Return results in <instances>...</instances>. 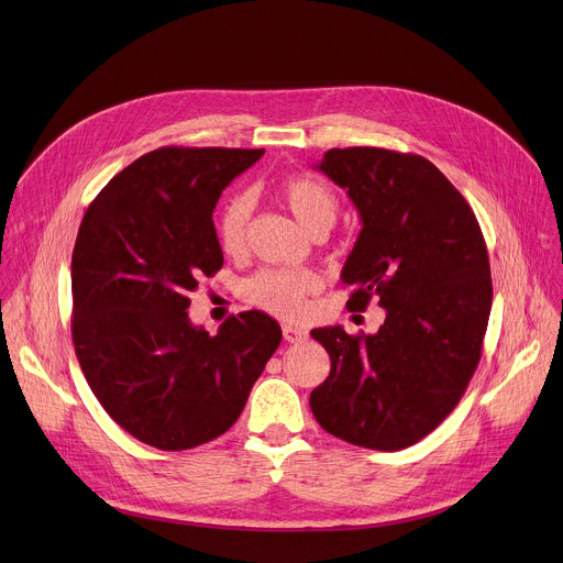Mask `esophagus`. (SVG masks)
<instances>
[{"label": "esophagus", "mask_w": 563, "mask_h": 563, "mask_svg": "<svg viewBox=\"0 0 563 563\" xmlns=\"http://www.w3.org/2000/svg\"><path fill=\"white\" fill-rule=\"evenodd\" d=\"M283 336L287 343H300L308 339V332L300 330V328H294V325H283Z\"/></svg>", "instance_id": "34e87169"}]
</instances>
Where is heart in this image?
Listing matches in <instances>:
<instances>
[{"mask_svg":"<svg viewBox=\"0 0 563 563\" xmlns=\"http://www.w3.org/2000/svg\"><path fill=\"white\" fill-rule=\"evenodd\" d=\"M276 192L294 218L310 233L328 231L334 224L339 199L330 186L314 177L291 175L276 184ZM251 197L231 195L216 218V238L227 255H238L246 244L251 218ZM323 287V278L314 269H276L255 272L242 287V296L253 308L276 319L296 321L308 310V298Z\"/></svg>","mask_w":563,"mask_h":563,"instance_id":"1","label":"heart"}]
</instances>
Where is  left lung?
I'll return each mask as SVG.
<instances>
[{
  "instance_id": "1",
  "label": "left lung",
  "mask_w": 563,
  "mask_h": 563,
  "mask_svg": "<svg viewBox=\"0 0 563 563\" xmlns=\"http://www.w3.org/2000/svg\"><path fill=\"white\" fill-rule=\"evenodd\" d=\"M321 170L362 213L341 283L347 310H386L377 334L317 328L330 377L312 390L317 422L366 449L427 438L465 395L492 310L481 224L460 190L424 157L373 145L332 147Z\"/></svg>"
}]
</instances>
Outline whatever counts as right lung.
I'll list each match as a JSON object with an SVG mask.
<instances>
[{
  "label": "right lung",
  "instance_id": "1",
  "mask_svg": "<svg viewBox=\"0 0 563 563\" xmlns=\"http://www.w3.org/2000/svg\"><path fill=\"white\" fill-rule=\"evenodd\" d=\"M265 150L164 145L100 190L71 255V341L108 416L143 444L184 451L240 418L276 352L280 325L261 310L220 332L192 328L186 308L222 269L213 209Z\"/></svg>",
  "mask_w": 563,
  "mask_h": 563
}]
</instances>
